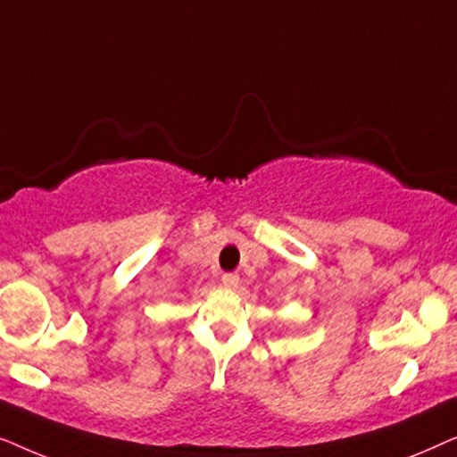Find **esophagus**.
Masks as SVG:
<instances>
[{
  "mask_svg": "<svg viewBox=\"0 0 457 457\" xmlns=\"http://www.w3.org/2000/svg\"><path fill=\"white\" fill-rule=\"evenodd\" d=\"M222 285L228 287V289H235V287L239 285V274H235V272L222 274Z\"/></svg>",
  "mask_w": 457,
  "mask_h": 457,
  "instance_id": "34e87169",
  "label": "esophagus"
}]
</instances>
